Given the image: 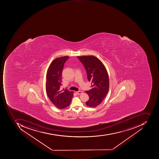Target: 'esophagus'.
I'll list each match as a JSON object with an SVG mask.
<instances>
[{
	"label": "esophagus",
	"instance_id": "esophagus-1",
	"mask_svg": "<svg viewBox=\"0 0 159 159\" xmlns=\"http://www.w3.org/2000/svg\"><path fill=\"white\" fill-rule=\"evenodd\" d=\"M76 93H77V94H81L83 93V92L82 91H77L76 92Z\"/></svg>",
	"mask_w": 159,
	"mask_h": 159
}]
</instances>
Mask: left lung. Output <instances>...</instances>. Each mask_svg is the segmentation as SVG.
<instances>
[{
  "mask_svg": "<svg viewBox=\"0 0 159 159\" xmlns=\"http://www.w3.org/2000/svg\"><path fill=\"white\" fill-rule=\"evenodd\" d=\"M84 66L88 81L91 82L92 88L85 92L89 97L86 106L96 107L101 104L108 93L109 80L106 67L99 59L94 56L77 57Z\"/></svg>",
  "mask_w": 159,
  "mask_h": 159,
  "instance_id": "left-lung-1",
  "label": "left lung"
}]
</instances>
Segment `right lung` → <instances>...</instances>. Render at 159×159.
<instances>
[{
	"label": "right lung",
	"mask_w": 159,
	"mask_h": 159,
	"mask_svg": "<svg viewBox=\"0 0 159 159\" xmlns=\"http://www.w3.org/2000/svg\"><path fill=\"white\" fill-rule=\"evenodd\" d=\"M69 58L63 56L55 59L51 63L46 75V91L47 96L59 109H64L69 106L74 96V92L61 90V74L64 63Z\"/></svg>",
	"instance_id": "right-lung-1"
}]
</instances>
